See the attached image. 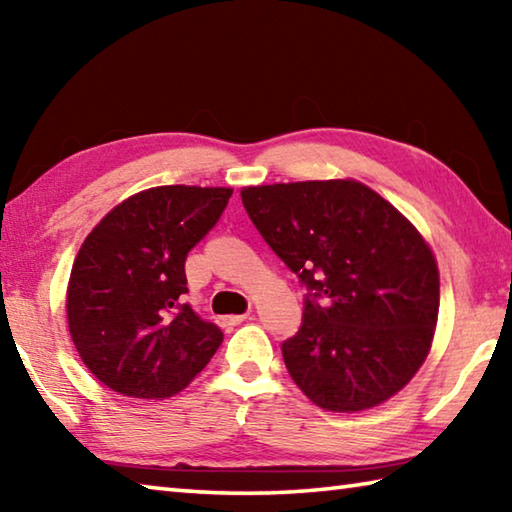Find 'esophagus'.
I'll return each instance as SVG.
<instances>
[{"mask_svg": "<svg viewBox=\"0 0 512 512\" xmlns=\"http://www.w3.org/2000/svg\"><path fill=\"white\" fill-rule=\"evenodd\" d=\"M248 318V314H237V316H225V318H221V325L223 327H237V325H241L244 323V320Z\"/></svg>", "mask_w": 512, "mask_h": 512, "instance_id": "esophagus-1", "label": "esophagus"}]
</instances>
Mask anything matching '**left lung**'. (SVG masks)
Returning <instances> with one entry per match:
<instances>
[{"instance_id": "obj_1", "label": "left lung", "mask_w": 512, "mask_h": 512, "mask_svg": "<svg viewBox=\"0 0 512 512\" xmlns=\"http://www.w3.org/2000/svg\"><path fill=\"white\" fill-rule=\"evenodd\" d=\"M273 253L311 291L282 343L291 379L325 411L384 404L427 359L440 275L431 246L375 189L352 178L241 189Z\"/></svg>"}]
</instances>
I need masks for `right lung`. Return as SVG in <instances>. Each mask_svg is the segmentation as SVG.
I'll use <instances>...</instances> for the list:
<instances>
[{"mask_svg":"<svg viewBox=\"0 0 512 512\" xmlns=\"http://www.w3.org/2000/svg\"><path fill=\"white\" fill-rule=\"evenodd\" d=\"M230 196V187H151L112 207L85 237L67 284V327L85 368L115 393L164 400L219 350L221 329L180 296L187 253Z\"/></svg>","mask_w":512,"mask_h":512,"instance_id":"add662e5","label":"right lung"}]
</instances>
